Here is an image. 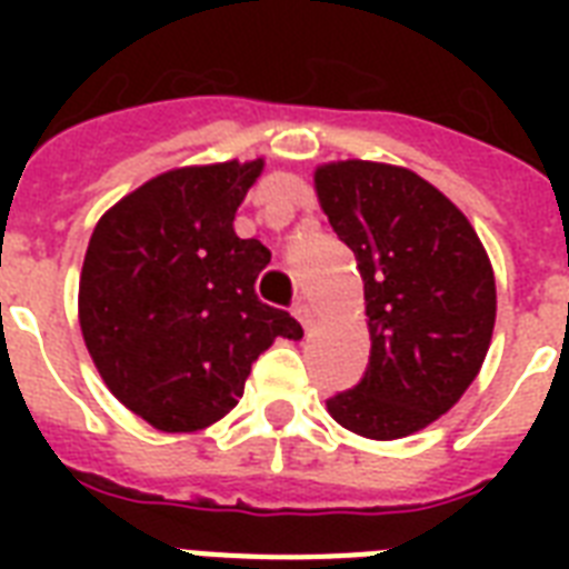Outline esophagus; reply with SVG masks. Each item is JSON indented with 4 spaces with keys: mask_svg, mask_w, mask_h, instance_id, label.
Listing matches in <instances>:
<instances>
[{
    "mask_svg": "<svg viewBox=\"0 0 569 569\" xmlns=\"http://www.w3.org/2000/svg\"><path fill=\"white\" fill-rule=\"evenodd\" d=\"M292 312H295V319L301 321L303 328H310V325H312V310H310V303L303 301V298H298V301H295V307H292Z\"/></svg>",
    "mask_w": 569,
    "mask_h": 569,
    "instance_id": "esophagus-1",
    "label": "esophagus"
}]
</instances>
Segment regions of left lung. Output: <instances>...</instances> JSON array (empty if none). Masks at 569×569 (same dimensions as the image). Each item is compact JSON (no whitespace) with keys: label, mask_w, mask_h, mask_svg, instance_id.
I'll return each mask as SVG.
<instances>
[{"label":"left lung","mask_w":569,"mask_h":569,"mask_svg":"<svg viewBox=\"0 0 569 569\" xmlns=\"http://www.w3.org/2000/svg\"><path fill=\"white\" fill-rule=\"evenodd\" d=\"M319 203L355 250L372 357L328 413L366 440H401L449 413L478 378L496 325V277L467 214L419 173L325 162Z\"/></svg>","instance_id":"1"}]
</instances>
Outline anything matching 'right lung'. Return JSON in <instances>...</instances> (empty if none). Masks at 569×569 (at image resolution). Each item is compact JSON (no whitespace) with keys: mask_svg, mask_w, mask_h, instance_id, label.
Returning a JSON list of instances; mask_svg holds the SVG:
<instances>
[{"mask_svg":"<svg viewBox=\"0 0 569 569\" xmlns=\"http://www.w3.org/2000/svg\"><path fill=\"white\" fill-rule=\"evenodd\" d=\"M262 168L266 159L173 168L93 227L79 277L84 348L111 396L156 431L223 419L253 360L277 337H303L289 312L257 298L268 248L232 230Z\"/></svg>","mask_w":569,"mask_h":569,"instance_id":"add662e5","label":"right lung"}]
</instances>
